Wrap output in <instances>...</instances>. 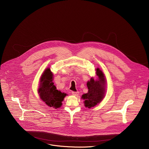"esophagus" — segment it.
Instances as JSON below:
<instances>
[{
    "label": "esophagus",
    "instance_id": "esophagus-1",
    "mask_svg": "<svg viewBox=\"0 0 149 149\" xmlns=\"http://www.w3.org/2000/svg\"><path fill=\"white\" fill-rule=\"evenodd\" d=\"M79 92H72V95H73V96H77L79 95Z\"/></svg>",
    "mask_w": 149,
    "mask_h": 149
}]
</instances>
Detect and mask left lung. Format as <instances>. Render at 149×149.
<instances>
[{"mask_svg": "<svg viewBox=\"0 0 149 149\" xmlns=\"http://www.w3.org/2000/svg\"><path fill=\"white\" fill-rule=\"evenodd\" d=\"M96 70L98 79L94 80L91 77L86 84L88 89V93L83 94L81 96V98L84 100V106L88 108L96 106L103 100L105 96L106 86L105 76L99 68H97Z\"/></svg>", "mask_w": 149, "mask_h": 149, "instance_id": "left-lung-1", "label": "left lung"}]
</instances>
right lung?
Wrapping results in <instances>:
<instances>
[{"mask_svg": "<svg viewBox=\"0 0 149 149\" xmlns=\"http://www.w3.org/2000/svg\"><path fill=\"white\" fill-rule=\"evenodd\" d=\"M53 74L49 68H46L40 78V84L38 93L40 99L46 105L54 108L61 107L64 97L66 93L61 92L57 89L53 83Z\"/></svg>", "mask_w": 149, "mask_h": 149, "instance_id": "right-lung-1", "label": "right lung"}]
</instances>
